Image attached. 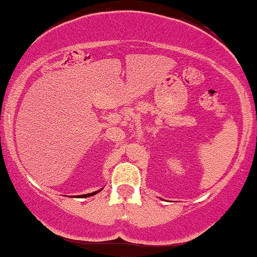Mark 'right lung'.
<instances>
[{
  "instance_id": "add662e5",
  "label": "right lung",
  "mask_w": 257,
  "mask_h": 257,
  "mask_svg": "<svg viewBox=\"0 0 257 257\" xmlns=\"http://www.w3.org/2000/svg\"><path fill=\"white\" fill-rule=\"evenodd\" d=\"M98 191H94V193H91V194H85V195H80V196H78V197H87V196H92V195H94V194H97Z\"/></svg>"
}]
</instances>
